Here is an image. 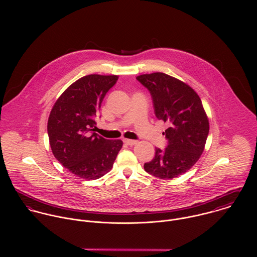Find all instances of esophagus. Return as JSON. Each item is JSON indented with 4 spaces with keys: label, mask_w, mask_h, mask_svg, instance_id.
Segmentation results:
<instances>
[{
    "label": "esophagus",
    "mask_w": 257,
    "mask_h": 257,
    "mask_svg": "<svg viewBox=\"0 0 257 257\" xmlns=\"http://www.w3.org/2000/svg\"><path fill=\"white\" fill-rule=\"evenodd\" d=\"M123 143L127 146H134V145H137L138 142L137 141H134V140H123Z\"/></svg>",
    "instance_id": "obj_1"
}]
</instances>
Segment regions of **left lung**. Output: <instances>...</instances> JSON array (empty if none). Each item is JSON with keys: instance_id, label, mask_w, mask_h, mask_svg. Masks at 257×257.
<instances>
[{"instance_id": "left-lung-1", "label": "left lung", "mask_w": 257, "mask_h": 257, "mask_svg": "<svg viewBox=\"0 0 257 257\" xmlns=\"http://www.w3.org/2000/svg\"><path fill=\"white\" fill-rule=\"evenodd\" d=\"M137 79L149 91L156 117L169 125L163 133L167 147L155 148L145 170L160 179L175 178L187 172L204 151L210 127L202 101L189 85L167 74H144Z\"/></svg>"}]
</instances>
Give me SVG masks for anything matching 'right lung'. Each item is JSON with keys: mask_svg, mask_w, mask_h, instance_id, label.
<instances>
[{"mask_svg": "<svg viewBox=\"0 0 257 257\" xmlns=\"http://www.w3.org/2000/svg\"><path fill=\"white\" fill-rule=\"evenodd\" d=\"M116 75L91 74L78 79L57 99L47 121L49 144L55 158L76 176L99 179L112 167L122 147L96 133L95 116Z\"/></svg>", "mask_w": 257, "mask_h": 257, "instance_id": "obj_1", "label": "right lung"}]
</instances>
